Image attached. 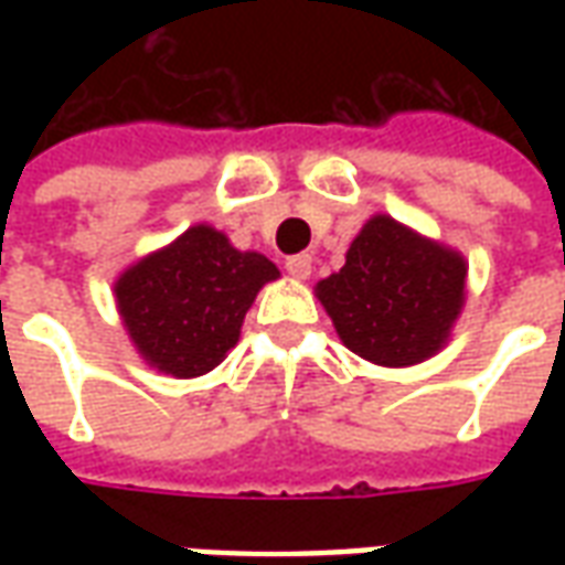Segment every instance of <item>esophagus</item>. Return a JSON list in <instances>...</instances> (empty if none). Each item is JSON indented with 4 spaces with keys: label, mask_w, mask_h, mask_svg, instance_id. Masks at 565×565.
Here are the masks:
<instances>
[{
    "label": "esophagus",
    "mask_w": 565,
    "mask_h": 565,
    "mask_svg": "<svg viewBox=\"0 0 565 565\" xmlns=\"http://www.w3.org/2000/svg\"><path fill=\"white\" fill-rule=\"evenodd\" d=\"M287 271L294 275L296 281H306V278H311V257L308 254H296V257H287Z\"/></svg>",
    "instance_id": "1"
}]
</instances>
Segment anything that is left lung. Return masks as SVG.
Here are the masks:
<instances>
[{
	"label": "left lung",
	"mask_w": 565,
	"mask_h": 565,
	"mask_svg": "<svg viewBox=\"0 0 565 565\" xmlns=\"http://www.w3.org/2000/svg\"><path fill=\"white\" fill-rule=\"evenodd\" d=\"M469 263L391 214H372L344 266L315 287L348 351L375 366H417L448 344Z\"/></svg>",
	"instance_id": "8db88e82"
}]
</instances>
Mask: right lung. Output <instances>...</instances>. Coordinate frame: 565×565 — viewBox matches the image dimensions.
<instances>
[{
    "label": "right lung",
    "instance_id": "obj_1",
    "mask_svg": "<svg viewBox=\"0 0 565 565\" xmlns=\"http://www.w3.org/2000/svg\"><path fill=\"white\" fill-rule=\"evenodd\" d=\"M278 266L196 223L117 275L115 302L136 354L172 379H199L238 344L247 308Z\"/></svg>",
    "mask_w": 565,
    "mask_h": 565
}]
</instances>
